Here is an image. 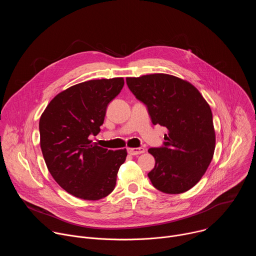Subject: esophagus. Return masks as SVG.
<instances>
[{"mask_svg": "<svg viewBox=\"0 0 256 256\" xmlns=\"http://www.w3.org/2000/svg\"><path fill=\"white\" fill-rule=\"evenodd\" d=\"M128 152L130 155H140V154L144 153V148H130V149H128Z\"/></svg>", "mask_w": 256, "mask_h": 256, "instance_id": "esophagus-1", "label": "esophagus"}]
</instances>
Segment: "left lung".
<instances>
[{
	"instance_id": "8db88e82",
	"label": "left lung",
	"mask_w": 256,
	"mask_h": 256,
	"mask_svg": "<svg viewBox=\"0 0 256 256\" xmlns=\"http://www.w3.org/2000/svg\"><path fill=\"white\" fill-rule=\"evenodd\" d=\"M136 98L148 108L153 124L168 130L160 148L148 152L155 167L148 176L158 190L177 194L194 188L214 156L216 136L210 107L190 82L167 74L126 78Z\"/></svg>"
}]
</instances>
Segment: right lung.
I'll list each match as a JSON object with an SVG mask.
<instances>
[{
    "label": "right lung",
    "instance_id": "obj_1",
    "mask_svg": "<svg viewBox=\"0 0 256 256\" xmlns=\"http://www.w3.org/2000/svg\"><path fill=\"white\" fill-rule=\"evenodd\" d=\"M124 78L90 80L58 93L40 120V148L58 184L76 198L97 200L112 194L126 149L112 151L90 140L103 124L108 103Z\"/></svg>",
    "mask_w": 256,
    "mask_h": 256
}]
</instances>
